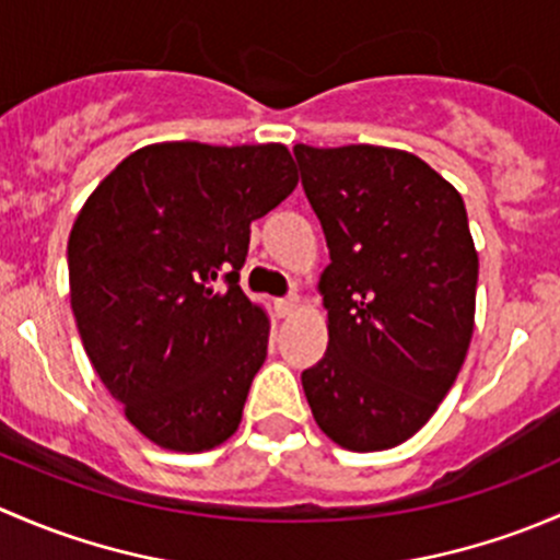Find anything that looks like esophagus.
Listing matches in <instances>:
<instances>
[{
	"instance_id": "34e87169",
	"label": "esophagus",
	"mask_w": 560,
	"mask_h": 560,
	"mask_svg": "<svg viewBox=\"0 0 560 560\" xmlns=\"http://www.w3.org/2000/svg\"><path fill=\"white\" fill-rule=\"evenodd\" d=\"M298 306H301V298H298V295L279 298V301H276V314H279V316H292V314L298 312Z\"/></svg>"
}]
</instances>
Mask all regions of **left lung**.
Wrapping results in <instances>:
<instances>
[{
    "mask_svg": "<svg viewBox=\"0 0 560 560\" xmlns=\"http://www.w3.org/2000/svg\"><path fill=\"white\" fill-rule=\"evenodd\" d=\"M292 151L330 248L327 352L301 374L303 393L343 450L398 447L431 420L471 343L479 259L466 206L409 151Z\"/></svg>",
    "mask_w": 560,
    "mask_h": 560,
    "instance_id": "1",
    "label": "left lung"
}]
</instances>
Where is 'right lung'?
<instances>
[{
	"mask_svg": "<svg viewBox=\"0 0 560 560\" xmlns=\"http://www.w3.org/2000/svg\"><path fill=\"white\" fill-rule=\"evenodd\" d=\"M295 186L281 143H154L78 213L67 268L83 349L160 447L202 453L238 431L270 332L238 284L248 228Z\"/></svg>",
	"mask_w": 560,
	"mask_h": 560,
	"instance_id": "1",
	"label": "right lung"
}]
</instances>
